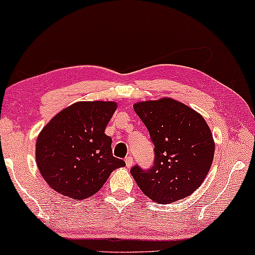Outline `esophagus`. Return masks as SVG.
Listing matches in <instances>:
<instances>
[{
  "mask_svg": "<svg viewBox=\"0 0 255 255\" xmlns=\"http://www.w3.org/2000/svg\"><path fill=\"white\" fill-rule=\"evenodd\" d=\"M125 164H127V167L130 168L132 166V164H133V159H132L131 156H128L125 158Z\"/></svg>",
  "mask_w": 255,
  "mask_h": 255,
  "instance_id": "1",
  "label": "esophagus"
}]
</instances>
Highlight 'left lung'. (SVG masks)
I'll use <instances>...</instances> for the list:
<instances>
[{"instance_id":"obj_1","label":"left lung","mask_w":255,"mask_h":255,"mask_svg":"<svg viewBox=\"0 0 255 255\" xmlns=\"http://www.w3.org/2000/svg\"><path fill=\"white\" fill-rule=\"evenodd\" d=\"M135 114L150 132L154 164L131 174L145 196L170 204L191 196L208 174L214 156L212 132L192 108L170 97L137 102Z\"/></svg>"}]
</instances>
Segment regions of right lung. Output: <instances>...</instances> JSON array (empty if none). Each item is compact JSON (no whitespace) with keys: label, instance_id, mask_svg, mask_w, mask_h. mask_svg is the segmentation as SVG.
I'll use <instances>...</instances> for the list:
<instances>
[{"label":"right lung","instance_id":"obj_1","mask_svg":"<svg viewBox=\"0 0 255 255\" xmlns=\"http://www.w3.org/2000/svg\"><path fill=\"white\" fill-rule=\"evenodd\" d=\"M116 102H77L59 111L36 140V164L43 179L62 196L83 200L103 186L124 160L112 154L105 134Z\"/></svg>","mask_w":255,"mask_h":255}]
</instances>
